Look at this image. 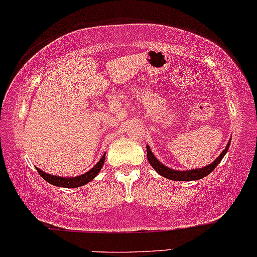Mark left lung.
<instances>
[{
	"mask_svg": "<svg viewBox=\"0 0 257 257\" xmlns=\"http://www.w3.org/2000/svg\"><path fill=\"white\" fill-rule=\"evenodd\" d=\"M230 142H231V139L228 140L227 146L224 148V151L220 153V156H219L218 158L214 160V162H213L212 164H209V165L205 166V168H201V169L187 170V171H179V170L170 169V168H168V166H165L164 164L160 163L159 160L153 156L152 151H151V148L148 145L146 146L147 158H148V162H150L151 165H152V168L156 170V171L158 172L160 176H163V177L172 179V181H197V179L206 177L207 175L211 174L213 170L217 168L218 164L221 162V159L224 158V156L226 154L228 147H230Z\"/></svg>",
	"mask_w": 257,
	"mask_h": 257,
	"instance_id": "8db88e82",
	"label": "left lung"
}]
</instances>
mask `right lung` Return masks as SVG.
<instances>
[{"label": "right lung", "mask_w": 257, "mask_h": 257, "mask_svg": "<svg viewBox=\"0 0 257 257\" xmlns=\"http://www.w3.org/2000/svg\"><path fill=\"white\" fill-rule=\"evenodd\" d=\"M104 162H105V153L100 158V160H99L93 168L89 170V171H87L83 175L76 176V177H60V176L46 174V172L42 171V170L38 168L36 169L37 171H38V174L42 176V178H44L48 183L56 185V187H62V188H78V187H82V185L87 184L88 182H91L92 179L99 174V171H100L101 168H103Z\"/></svg>", "instance_id": "obj_1"}]
</instances>
